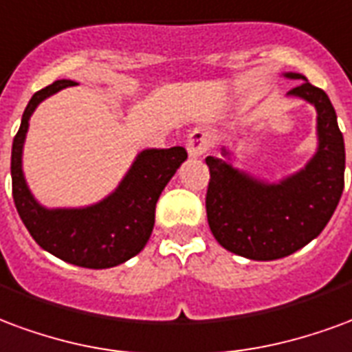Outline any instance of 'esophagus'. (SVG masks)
<instances>
[{"mask_svg":"<svg viewBox=\"0 0 352 352\" xmlns=\"http://www.w3.org/2000/svg\"><path fill=\"white\" fill-rule=\"evenodd\" d=\"M212 146V137L210 133L204 129H195L189 137H187V151L191 157H201L204 155Z\"/></svg>","mask_w":352,"mask_h":352,"instance_id":"34e87169","label":"esophagus"}]
</instances>
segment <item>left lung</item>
Here are the masks:
<instances>
[{"instance_id":"8db88e82","label":"left lung","mask_w":352,"mask_h":352,"mask_svg":"<svg viewBox=\"0 0 352 352\" xmlns=\"http://www.w3.org/2000/svg\"><path fill=\"white\" fill-rule=\"evenodd\" d=\"M285 76L304 80L289 95L306 99L317 109L319 148L306 168L279 184H264L221 159L206 157L210 230L225 250L251 261L283 258L317 238L345 186V144L328 95L302 74Z\"/></svg>"}]
</instances>
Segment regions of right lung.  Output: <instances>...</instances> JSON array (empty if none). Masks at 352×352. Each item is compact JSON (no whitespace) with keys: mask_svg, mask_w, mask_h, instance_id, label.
<instances>
[{"mask_svg":"<svg viewBox=\"0 0 352 352\" xmlns=\"http://www.w3.org/2000/svg\"><path fill=\"white\" fill-rule=\"evenodd\" d=\"M74 86L56 80L33 95L12 140V199L20 219L43 250L82 268H112L144 250L155 223V204L178 166L187 159L186 148L144 150L127 176L104 201L88 208L46 210L33 199L22 174V146L30 116L43 99Z\"/></svg>","mask_w":352,"mask_h":352,"instance_id":"right-lung-1","label":"right lung"}]
</instances>
